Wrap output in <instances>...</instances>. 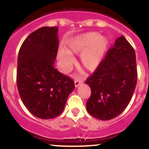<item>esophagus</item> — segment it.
<instances>
[{"instance_id":"34e87169","label":"esophagus","mask_w":149,"mask_h":149,"mask_svg":"<svg viewBox=\"0 0 149 149\" xmlns=\"http://www.w3.org/2000/svg\"><path fill=\"white\" fill-rule=\"evenodd\" d=\"M82 83H83L82 80H81V79H75V80H74V85H75V87H77L78 86L80 85V84H82Z\"/></svg>"}]
</instances>
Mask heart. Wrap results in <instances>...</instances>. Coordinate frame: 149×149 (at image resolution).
Segmentation results:
<instances>
[{
  "label": "heart",
  "mask_w": 149,
  "mask_h": 149,
  "mask_svg": "<svg viewBox=\"0 0 149 149\" xmlns=\"http://www.w3.org/2000/svg\"><path fill=\"white\" fill-rule=\"evenodd\" d=\"M109 45L107 38L98 33L92 32L72 38L68 43V49H60L57 59L63 72H68L74 63L72 55H81V65L87 71L94 72L100 67Z\"/></svg>",
  "instance_id": "b5f03b06"
}]
</instances>
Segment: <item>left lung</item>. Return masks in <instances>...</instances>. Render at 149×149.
<instances>
[{
  "label": "left lung",
  "mask_w": 149,
  "mask_h": 149,
  "mask_svg": "<svg viewBox=\"0 0 149 149\" xmlns=\"http://www.w3.org/2000/svg\"><path fill=\"white\" fill-rule=\"evenodd\" d=\"M136 82L135 51L121 36L85 81L92 92L86 104L87 111L102 121L119 116L132 100Z\"/></svg>",
  "instance_id": "8db88e82"
}]
</instances>
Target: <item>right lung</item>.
<instances>
[{
    "label": "right lung",
    "mask_w": 149,
    "mask_h": 149,
    "mask_svg": "<svg viewBox=\"0 0 149 149\" xmlns=\"http://www.w3.org/2000/svg\"><path fill=\"white\" fill-rule=\"evenodd\" d=\"M58 27H42L24 40L17 57V86L22 102L36 117L50 119L63 111L74 81L54 67Z\"/></svg>",
    "instance_id": "1"
}]
</instances>
